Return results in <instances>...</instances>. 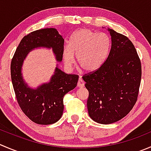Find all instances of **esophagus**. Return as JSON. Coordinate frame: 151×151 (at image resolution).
Masks as SVG:
<instances>
[{
  "mask_svg": "<svg viewBox=\"0 0 151 151\" xmlns=\"http://www.w3.org/2000/svg\"><path fill=\"white\" fill-rule=\"evenodd\" d=\"M84 86H85L84 81H83V80H82L81 78L79 79L78 83H77V87H79V88H83V87H84Z\"/></svg>",
  "mask_w": 151,
  "mask_h": 151,
  "instance_id": "obj_1",
  "label": "esophagus"
}]
</instances>
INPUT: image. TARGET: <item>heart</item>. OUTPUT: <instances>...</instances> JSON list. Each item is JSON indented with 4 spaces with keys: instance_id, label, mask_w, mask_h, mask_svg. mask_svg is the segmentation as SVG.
<instances>
[{
    "instance_id": "heart-1",
    "label": "heart",
    "mask_w": 151,
    "mask_h": 151,
    "mask_svg": "<svg viewBox=\"0 0 151 151\" xmlns=\"http://www.w3.org/2000/svg\"><path fill=\"white\" fill-rule=\"evenodd\" d=\"M111 49V40L105 33H97L88 29L76 31L64 46L63 58L65 66L71 68L75 62L87 72H94L102 66Z\"/></svg>"
}]
</instances>
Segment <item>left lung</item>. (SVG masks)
I'll return each mask as SVG.
<instances>
[{
	"mask_svg": "<svg viewBox=\"0 0 151 151\" xmlns=\"http://www.w3.org/2000/svg\"><path fill=\"white\" fill-rule=\"evenodd\" d=\"M106 29L111 39L108 58L99 69L83 77L89 92V116L104 125L120 120L131 111L142 76L141 62L132 42L114 29Z\"/></svg>",
	"mask_w": 151,
	"mask_h": 151,
	"instance_id": "8db88e82",
	"label": "left lung"
}]
</instances>
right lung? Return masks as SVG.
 Returning <instances> with one entry per match:
<instances>
[{"label": "right lung", "mask_w": 151, "mask_h": 151, "mask_svg": "<svg viewBox=\"0 0 151 151\" xmlns=\"http://www.w3.org/2000/svg\"><path fill=\"white\" fill-rule=\"evenodd\" d=\"M64 39L54 28L37 30L25 36L17 46L11 63V77L17 102L25 114L39 125L55 123L63 112V97L77 86L78 77L61 71L58 63L49 81L37 88L23 78V65L29 52L39 48L52 49L57 62L63 60Z\"/></svg>", "instance_id": "1"}]
</instances>
